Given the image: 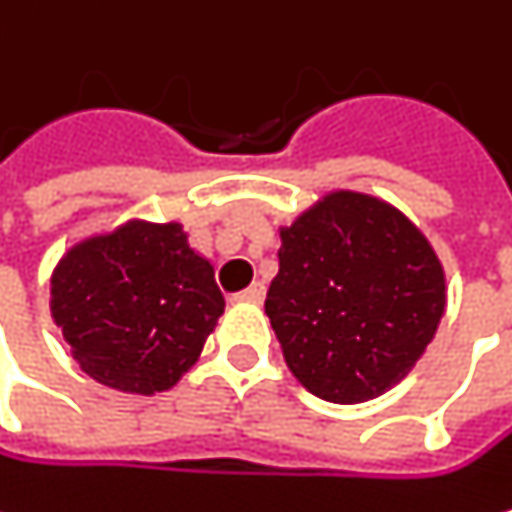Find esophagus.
Returning a JSON list of instances; mask_svg holds the SVG:
<instances>
[{
  "label": "esophagus",
  "instance_id": "esophagus-1",
  "mask_svg": "<svg viewBox=\"0 0 512 512\" xmlns=\"http://www.w3.org/2000/svg\"><path fill=\"white\" fill-rule=\"evenodd\" d=\"M264 297H267L264 282H254V285H248L245 291L233 294V300H239V303H264Z\"/></svg>",
  "mask_w": 512,
  "mask_h": 512
}]
</instances>
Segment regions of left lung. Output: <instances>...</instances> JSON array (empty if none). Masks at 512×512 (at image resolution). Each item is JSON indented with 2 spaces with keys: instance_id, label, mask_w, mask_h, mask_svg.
Returning a JSON list of instances; mask_svg holds the SVG:
<instances>
[{
  "instance_id": "8db88e82",
  "label": "left lung",
  "mask_w": 512,
  "mask_h": 512,
  "mask_svg": "<svg viewBox=\"0 0 512 512\" xmlns=\"http://www.w3.org/2000/svg\"><path fill=\"white\" fill-rule=\"evenodd\" d=\"M279 239L264 309L297 382L331 404H364L397 385L446 309L425 233L379 197L331 191Z\"/></svg>"
}]
</instances>
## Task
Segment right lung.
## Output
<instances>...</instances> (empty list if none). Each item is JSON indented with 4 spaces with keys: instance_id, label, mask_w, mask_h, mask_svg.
I'll list each match as a JSON object with an SVG mask.
<instances>
[{
    "instance_id": "add662e5",
    "label": "right lung",
    "mask_w": 512,
    "mask_h": 512,
    "mask_svg": "<svg viewBox=\"0 0 512 512\" xmlns=\"http://www.w3.org/2000/svg\"><path fill=\"white\" fill-rule=\"evenodd\" d=\"M224 312L212 264L178 221H124L75 242L51 276V318L81 370L127 394L185 376Z\"/></svg>"
}]
</instances>
